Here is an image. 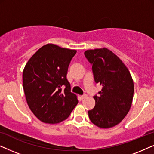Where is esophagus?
<instances>
[{"instance_id":"esophagus-1","label":"esophagus","mask_w":154,"mask_h":154,"mask_svg":"<svg viewBox=\"0 0 154 154\" xmlns=\"http://www.w3.org/2000/svg\"><path fill=\"white\" fill-rule=\"evenodd\" d=\"M86 97H87V95L84 94V95H82V96H81V99H84V98H86Z\"/></svg>"}]
</instances>
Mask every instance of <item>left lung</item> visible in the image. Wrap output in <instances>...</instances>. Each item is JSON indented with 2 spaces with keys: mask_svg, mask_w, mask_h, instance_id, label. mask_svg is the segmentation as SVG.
<instances>
[{
  "mask_svg": "<svg viewBox=\"0 0 154 154\" xmlns=\"http://www.w3.org/2000/svg\"><path fill=\"white\" fill-rule=\"evenodd\" d=\"M84 55L92 65L95 82L103 86L98 96H94L96 105L88 111L90 120L101 128L115 126L131 109L133 78L122 60L109 49H89Z\"/></svg>",
  "mask_w": 154,
  "mask_h": 154,
  "instance_id": "obj_1",
  "label": "left lung"
}]
</instances>
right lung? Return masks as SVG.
Returning <instances> with one entry per match:
<instances>
[{"label":"right lung","mask_w":154,"mask_h":154,"mask_svg":"<svg viewBox=\"0 0 154 154\" xmlns=\"http://www.w3.org/2000/svg\"><path fill=\"white\" fill-rule=\"evenodd\" d=\"M76 52L54 44L45 45L32 56L23 69V87L27 104L42 122H61L77 105V96L70 91L66 77Z\"/></svg>","instance_id":"add662e5"}]
</instances>
